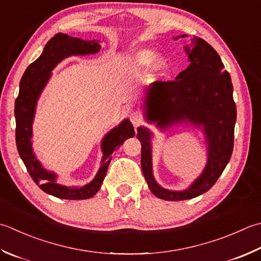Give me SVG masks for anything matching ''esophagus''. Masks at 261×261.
I'll list each match as a JSON object with an SVG mask.
<instances>
[{
    "label": "esophagus",
    "mask_w": 261,
    "mask_h": 261,
    "mask_svg": "<svg viewBox=\"0 0 261 261\" xmlns=\"http://www.w3.org/2000/svg\"><path fill=\"white\" fill-rule=\"evenodd\" d=\"M130 121L132 122L136 127L139 126L142 122V115L139 113V112H131L130 113Z\"/></svg>",
    "instance_id": "34e87169"
}]
</instances>
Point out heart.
I'll return each mask as SVG.
<instances>
[{
    "instance_id": "1",
    "label": "heart",
    "mask_w": 261,
    "mask_h": 261,
    "mask_svg": "<svg viewBox=\"0 0 261 261\" xmlns=\"http://www.w3.org/2000/svg\"><path fill=\"white\" fill-rule=\"evenodd\" d=\"M154 58H155L154 54H147L144 58V61L145 62H151V61L154 60Z\"/></svg>"
}]
</instances>
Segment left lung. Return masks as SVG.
I'll return each mask as SVG.
<instances>
[{
	"label": "left lung",
	"mask_w": 261,
	"mask_h": 261,
	"mask_svg": "<svg viewBox=\"0 0 261 261\" xmlns=\"http://www.w3.org/2000/svg\"><path fill=\"white\" fill-rule=\"evenodd\" d=\"M186 49L190 65L175 80L156 81L148 89L146 116L148 121H157L162 127L181 121L203 125L208 141L205 171L188 190H165L152 176L149 131L138 127L137 134L141 142V168L148 187L156 197L170 201L198 197L215 185L231 160L237 121L231 76L224 70L216 50L196 36L191 38V48Z\"/></svg>",
	"instance_id": "obj_1"
}]
</instances>
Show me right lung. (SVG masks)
<instances>
[{"mask_svg":"<svg viewBox=\"0 0 261 261\" xmlns=\"http://www.w3.org/2000/svg\"><path fill=\"white\" fill-rule=\"evenodd\" d=\"M99 48L100 45L96 39L84 40L65 34H56L45 45L42 55L25 69L20 80L19 95L14 104L15 142L19 155L36 185H38L44 192L61 199L83 200L95 196L104 181L112 160L111 155L127 138L135 137L134 126L127 120L107 134L101 142L104 156L98 173L90 183L79 188L65 187L56 183V175L43 168L32 150L30 138L36 101L49 79L50 71L64 58L70 55L94 54L98 52Z\"/></svg>","mask_w":261,"mask_h":261,"instance_id":"obj_1","label":"right lung"}]
</instances>
